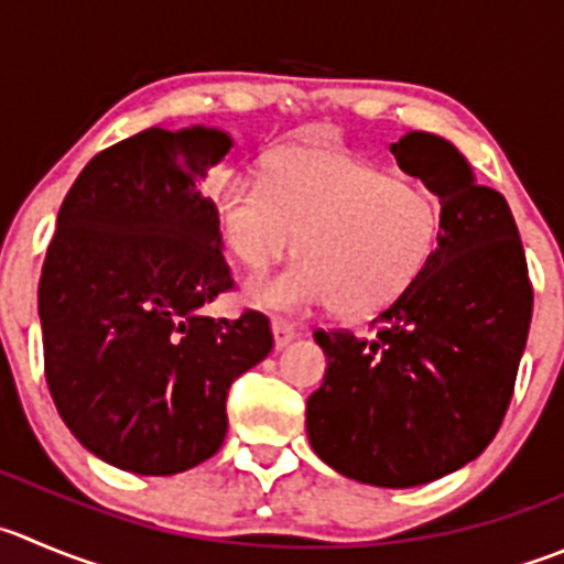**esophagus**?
I'll return each instance as SVG.
<instances>
[{"mask_svg": "<svg viewBox=\"0 0 564 564\" xmlns=\"http://www.w3.org/2000/svg\"><path fill=\"white\" fill-rule=\"evenodd\" d=\"M272 338H275V347L283 349L289 341L297 338V325L286 319H272Z\"/></svg>", "mask_w": 564, "mask_h": 564, "instance_id": "obj_1", "label": "esophagus"}]
</instances>
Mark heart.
Masks as SVG:
<instances>
[{"label":"heart","instance_id":"heart-1","mask_svg":"<svg viewBox=\"0 0 564 564\" xmlns=\"http://www.w3.org/2000/svg\"><path fill=\"white\" fill-rule=\"evenodd\" d=\"M217 226L231 259L264 272L292 250L300 259L256 278L245 297L259 308L308 311L336 303L344 316L386 311L415 286L441 239L430 189L333 145H286L264 160V178H217Z\"/></svg>","mask_w":564,"mask_h":564}]
</instances>
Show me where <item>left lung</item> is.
<instances>
[{"label":"left lung","mask_w":564,"mask_h":564,"mask_svg":"<svg viewBox=\"0 0 564 564\" xmlns=\"http://www.w3.org/2000/svg\"><path fill=\"white\" fill-rule=\"evenodd\" d=\"M441 204L433 261L375 338L316 330L325 382L305 404L311 449L349 479L415 488L477 460L501 427L532 322V283L505 195L438 134L391 143Z\"/></svg>","instance_id":"obj_1"}]
</instances>
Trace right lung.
Segmentation results:
<instances>
[{
	"label": "right lung",
	"mask_w": 564,
	"mask_h": 564,
	"mask_svg": "<svg viewBox=\"0 0 564 564\" xmlns=\"http://www.w3.org/2000/svg\"><path fill=\"white\" fill-rule=\"evenodd\" d=\"M231 145L209 126H151L93 156L59 206L37 286L46 382L74 438L123 471L209 460L228 388L272 349L259 311L204 314L234 286L200 193Z\"/></svg>",
	"instance_id": "right-lung-1"
}]
</instances>
